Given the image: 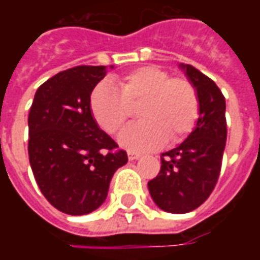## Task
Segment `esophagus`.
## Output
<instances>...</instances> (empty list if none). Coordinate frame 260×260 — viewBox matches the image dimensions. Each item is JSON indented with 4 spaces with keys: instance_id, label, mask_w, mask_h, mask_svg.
<instances>
[{
    "instance_id": "34e87169",
    "label": "esophagus",
    "mask_w": 260,
    "mask_h": 260,
    "mask_svg": "<svg viewBox=\"0 0 260 260\" xmlns=\"http://www.w3.org/2000/svg\"><path fill=\"white\" fill-rule=\"evenodd\" d=\"M139 157H141V154L138 152H132V150L128 152V158H129V160H138Z\"/></svg>"
}]
</instances>
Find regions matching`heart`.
Instances as JSON below:
<instances>
[{
    "mask_svg": "<svg viewBox=\"0 0 260 260\" xmlns=\"http://www.w3.org/2000/svg\"><path fill=\"white\" fill-rule=\"evenodd\" d=\"M142 121L121 132L119 145L129 150H154L180 143L191 134L199 118V96L185 78L171 75L156 65H145L125 74L118 87L102 82L91 93L94 118L108 134L118 132L139 106Z\"/></svg>",
    "mask_w": 260,
    "mask_h": 260,
    "instance_id": "b5f03b06",
    "label": "heart"
}]
</instances>
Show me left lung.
Returning a JSON list of instances; mask_svg holds the SVG:
<instances>
[{
	"label": "left lung",
	"instance_id": "obj_1",
	"mask_svg": "<svg viewBox=\"0 0 260 260\" xmlns=\"http://www.w3.org/2000/svg\"><path fill=\"white\" fill-rule=\"evenodd\" d=\"M199 96L195 129L161 154V169L147 182L152 199L161 210L182 214L195 210L217 184L227 141L225 99L217 85L192 65H180Z\"/></svg>",
	"mask_w": 260,
	"mask_h": 260
}]
</instances>
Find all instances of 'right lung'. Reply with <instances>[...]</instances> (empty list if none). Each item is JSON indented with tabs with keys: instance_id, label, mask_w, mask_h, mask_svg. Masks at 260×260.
I'll list each match as a JSON object with an SVG mask.
<instances>
[{
	"instance_id": "obj_1",
	"label": "right lung",
	"mask_w": 260,
	"mask_h": 260,
	"mask_svg": "<svg viewBox=\"0 0 260 260\" xmlns=\"http://www.w3.org/2000/svg\"><path fill=\"white\" fill-rule=\"evenodd\" d=\"M106 74L103 65L58 72L37 89L29 111L33 175L44 198L71 216L102 206L114 173L128 161L91 114V91Z\"/></svg>"
}]
</instances>
